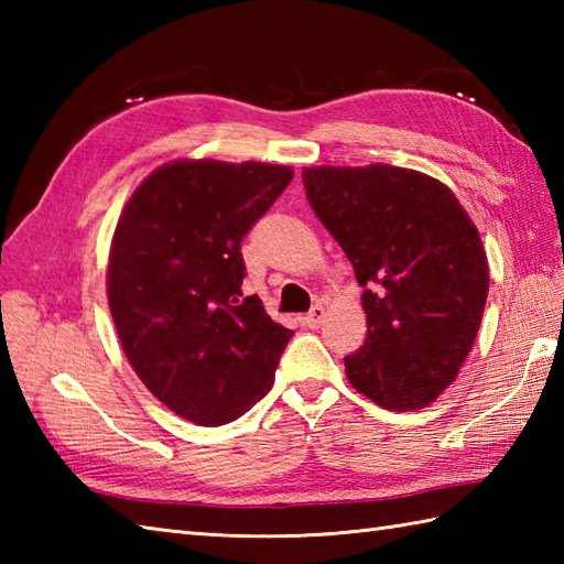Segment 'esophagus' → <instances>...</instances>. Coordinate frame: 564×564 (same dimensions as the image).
<instances>
[{"mask_svg": "<svg viewBox=\"0 0 564 564\" xmlns=\"http://www.w3.org/2000/svg\"><path fill=\"white\" fill-rule=\"evenodd\" d=\"M322 319H325V305H322V303H317V305L310 307V313L301 317L303 325H305V327H310V329H317V327L322 325Z\"/></svg>", "mask_w": 564, "mask_h": 564, "instance_id": "34e87169", "label": "esophagus"}]
</instances>
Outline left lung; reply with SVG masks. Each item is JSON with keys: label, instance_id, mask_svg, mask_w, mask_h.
I'll list each match as a JSON object with an SVG mask.
<instances>
[{"label": "left lung", "instance_id": "1", "mask_svg": "<svg viewBox=\"0 0 564 564\" xmlns=\"http://www.w3.org/2000/svg\"><path fill=\"white\" fill-rule=\"evenodd\" d=\"M310 206L364 289L368 337L346 378L392 412L434 402L458 376L489 291L482 239L448 186L390 164L303 170Z\"/></svg>", "mask_w": 564, "mask_h": 564}]
</instances>
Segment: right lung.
Masks as SVG:
<instances>
[{"mask_svg":"<svg viewBox=\"0 0 564 564\" xmlns=\"http://www.w3.org/2000/svg\"><path fill=\"white\" fill-rule=\"evenodd\" d=\"M291 178L281 164L174 162L118 220L106 275L118 339L154 398L198 426L249 412L293 337L242 295V237Z\"/></svg>","mask_w":564,"mask_h":564,"instance_id":"add662e5","label":"right lung"}]
</instances>
